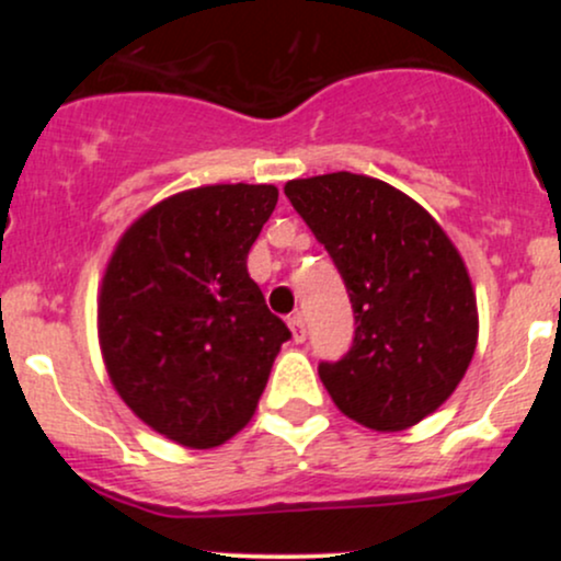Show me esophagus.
<instances>
[{"label": "esophagus", "instance_id": "obj_1", "mask_svg": "<svg viewBox=\"0 0 561 561\" xmlns=\"http://www.w3.org/2000/svg\"><path fill=\"white\" fill-rule=\"evenodd\" d=\"M289 330H293V340L295 343H302V340H306V321H302V317L300 313H295V317H289Z\"/></svg>", "mask_w": 561, "mask_h": 561}]
</instances>
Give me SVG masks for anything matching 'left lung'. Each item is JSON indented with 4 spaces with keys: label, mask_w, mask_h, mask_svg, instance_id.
<instances>
[{
    "label": "left lung",
    "mask_w": 561,
    "mask_h": 561,
    "mask_svg": "<svg viewBox=\"0 0 561 561\" xmlns=\"http://www.w3.org/2000/svg\"><path fill=\"white\" fill-rule=\"evenodd\" d=\"M285 195L351 295L356 337L319 377L334 405L377 433L414 427L448 401L478 345V300L459 250L396 186L337 171Z\"/></svg>",
    "instance_id": "8db88e82"
}]
</instances>
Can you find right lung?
<instances>
[{"instance_id": "right-lung-1", "label": "right lung", "mask_w": 561, "mask_h": 561, "mask_svg": "<svg viewBox=\"0 0 561 561\" xmlns=\"http://www.w3.org/2000/svg\"><path fill=\"white\" fill-rule=\"evenodd\" d=\"M276 197L274 184L179 192L141 214L107 261L96 298L107 375L179 446L216 448L240 433L289 340L248 274Z\"/></svg>"}]
</instances>
